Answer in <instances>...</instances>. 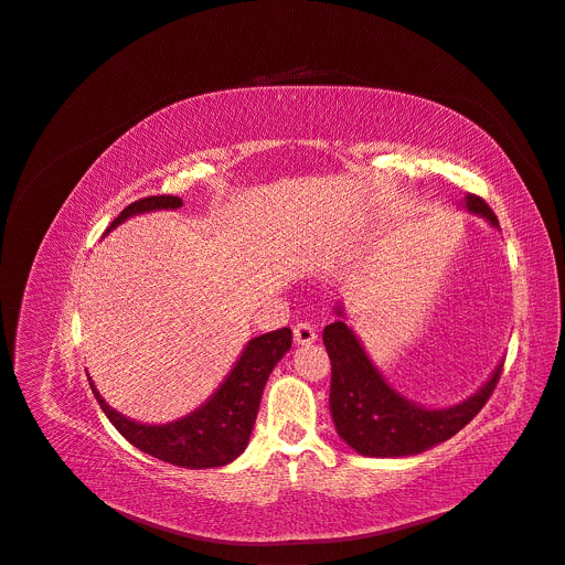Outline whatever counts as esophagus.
I'll list each match as a JSON object with an SVG mask.
<instances>
[{"label": "esophagus", "mask_w": 565, "mask_h": 565, "mask_svg": "<svg viewBox=\"0 0 565 565\" xmlns=\"http://www.w3.org/2000/svg\"><path fill=\"white\" fill-rule=\"evenodd\" d=\"M292 337H295V341H298L300 345H309V343H313L316 341V328L311 322H307V320H302V322H298L292 328Z\"/></svg>", "instance_id": "34e87169"}]
</instances>
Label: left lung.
Listing matches in <instances>:
<instances>
[{
    "mask_svg": "<svg viewBox=\"0 0 565 565\" xmlns=\"http://www.w3.org/2000/svg\"><path fill=\"white\" fill-rule=\"evenodd\" d=\"M465 205L469 213L488 220L494 228L499 226L483 199L467 194ZM337 313L339 318L322 332L332 362L330 412L339 437L362 456L403 458L433 449L477 417L497 387L503 362L477 394L458 405L430 409L412 403L392 390L375 369L360 339L341 320V307Z\"/></svg>",
    "mask_w": 565,
    "mask_h": 565,
    "instance_id": "1",
    "label": "left lung"
}]
</instances>
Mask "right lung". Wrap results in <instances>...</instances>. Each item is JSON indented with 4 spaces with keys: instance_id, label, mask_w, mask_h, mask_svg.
Segmentation results:
<instances>
[{
    "instance_id": "1",
    "label": "right lung",
    "mask_w": 565,
    "mask_h": 565,
    "mask_svg": "<svg viewBox=\"0 0 565 565\" xmlns=\"http://www.w3.org/2000/svg\"><path fill=\"white\" fill-rule=\"evenodd\" d=\"M181 205L183 199L171 194L139 199L109 224L107 233L132 215L175 211ZM290 341L292 332L288 328L254 337L211 398L190 412L188 417L162 426H148L124 417L121 412L105 403L92 377H88V384H92L94 396L111 426L139 451L185 469L224 467L247 449L265 382L290 350Z\"/></svg>"
}]
</instances>
